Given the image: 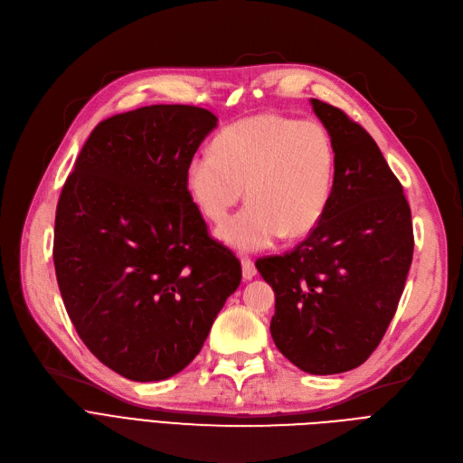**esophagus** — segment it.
I'll use <instances>...</instances> for the list:
<instances>
[{"label":"esophagus","mask_w":463,"mask_h":463,"mask_svg":"<svg viewBox=\"0 0 463 463\" xmlns=\"http://www.w3.org/2000/svg\"><path fill=\"white\" fill-rule=\"evenodd\" d=\"M255 274H257L255 262L250 257L241 259V276H244V279H251V278H255Z\"/></svg>","instance_id":"1"}]
</instances>
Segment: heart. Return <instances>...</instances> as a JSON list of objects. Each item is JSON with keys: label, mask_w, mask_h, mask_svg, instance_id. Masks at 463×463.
I'll return each mask as SVG.
<instances>
[{"label": "heart", "mask_w": 463, "mask_h": 463, "mask_svg": "<svg viewBox=\"0 0 463 463\" xmlns=\"http://www.w3.org/2000/svg\"><path fill=\"white\" fill-rule=\"evenodd\" d=\"M335 148L317 121L257 114L225 128L212 152L187 163V187L199 210L222 223L241 199L248 204L217 229L238 251L270 248L309 232L323 219L334 189Z\"/></svg>", "instance_id": "b5f03b06"}]
</instances>
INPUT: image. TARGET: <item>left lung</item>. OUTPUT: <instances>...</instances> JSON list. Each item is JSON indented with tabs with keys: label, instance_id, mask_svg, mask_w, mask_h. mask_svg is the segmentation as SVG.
Returning <instances> with one entry per match:
<instances>
[{
	"label": "left lung",
	"instance_id": "obj_1",
	"mask_svg": "<svg viewBox=\"0 0 463 463\" xmlns=\"http://www.w3.org/2000/svg\"><path fill=\"white\" fill-rule=\"evenodd\" d=\"M311 105L335 148L330 204L293 251L255 266L276 293V347L306 373L334 375L358 368L381 344L415 240L403 187L370 133L344 110Z\"/></svg>",
	"mask_w": 463,
	"mask_h": 463
}]
</instances>
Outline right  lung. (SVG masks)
<instances>
[{
    "label": "right lung",
    "instance_id": "obj_1",
    "mask_svg": "<svg viewBox=\"0 0 463 463\" xmlns=\"http://www.w3.org/2000/svg\"><path fill=\"white\" fill-rule=\"evenodd\" d=\"M215 126L189 105L103 119L60 194L54 269L69 319L131 381L182 372L241 279L187 189V163Z\"/></svg>",
    "mask_w": 463,
    "mask_h": 463
}]
</instances>
